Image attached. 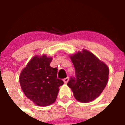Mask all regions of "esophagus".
Instances as JSON below:
<instances>
[{"mask_svg": "<svg viewBox=\"0 0 125 125\" xmlns=\"http://www.w3.org/2000/svg\"><path fill=\"white\" fill-rule=\"evenodd\" d=\"M68 81H69V78H68V77H66V78H64L63 79V81L65 83H67L68 82Z\"/></svg>", "mask_w": 125, "mask_h": 125, "instance_id": "1", "label": "esophagus"}]
</instances>
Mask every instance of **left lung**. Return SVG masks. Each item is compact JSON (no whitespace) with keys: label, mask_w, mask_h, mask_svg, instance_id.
<instances>
[{"label":"left lung","mask_w":125,"mask_h":125,"mask_svg":"<svg viewBox=\"0 0 125 125\" xmlns=\"http://www.w3.org/2000/svg\"><path fill=\"white\" fill-rule=\"evenodd\" d=\"M69 57L75 69V77H71L68 86L71 89L75 98L84 103L94 100L107 85L108 67L85 49Z\"/></svg>","instance_id":"1"}]
</instances>
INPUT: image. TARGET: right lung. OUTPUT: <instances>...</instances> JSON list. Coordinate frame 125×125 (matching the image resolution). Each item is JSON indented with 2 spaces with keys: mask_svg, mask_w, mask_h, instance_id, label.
Here are the masks:
<instances>
[{
  "mask_svg": "<svg viewBox=\"0 0 125 125\" xmlns=\"http://www.w3.org/2000/svg\"><path fill=\"white\" fill-rule=\"evenodd\" d=\"M52 59L45 54L34 56L20 75V83L25 95L41 107L54 103L59 87L63 84V81L57 78V68L50 66Z\"/></svg>",
  "mask_w": 125,
  "mask_h": 125,
  "instance_id": "right-lung-1",
  "label": "right lung"
}]
</instances>
